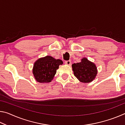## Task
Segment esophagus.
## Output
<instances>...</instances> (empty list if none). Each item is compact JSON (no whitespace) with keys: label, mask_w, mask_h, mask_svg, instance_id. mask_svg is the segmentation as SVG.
<instances>
[{"label":"esophagus","mask_w":125,"mask_h":125,"mask_svg":"<svg viewBox=\"0 0 125 125\" xmlns=\"http://www.w3.org/2000/svg\"><path fill=\"white\" fill-rule=\"evenodd\" d=\"M64 63L67 65H71V61H65L64 62Z\"/></svg>","instance_id":"obj_1"}]
</instances>
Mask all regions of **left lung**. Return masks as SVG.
Returning <instances> with one entry per match:
<instances>
[{
	"instance_id": "left-lung-1",
	"label": "left lung",
	"mask_w": 125,
	"mask_h": 125,
	"mask_svg": "<svg viewBox=\"0 0 125 125\" xmlns=\"http://www.w3.org/2000/svg\"><path fill=\"white\" fill-rule=\"evenodd\" d=\"M72 68L75 77L83 83L92 82L98 73L95 64L85 58L82 59L81 62L73 64Z\"/></svg>"
}]
</instances>
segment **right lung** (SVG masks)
<instances>
[{
  "instance_id": "right-lung-1",
  "label": "right lung",
  "mask_w": 125,
  "mask_h": 125,
  "mask_svg": "<svg viewBox=\"0 0 125 125\" xmlns=\"http://www.w3.org/2000/svg\"><path fill=\"white\" fill-rule=\"evenodd\" d=\"M62 63L61 60H56L49 56L39 59L33 65L32 72L35 79L39 83L51 82L59 65Z\"/></svg>"
}]
</instances>
